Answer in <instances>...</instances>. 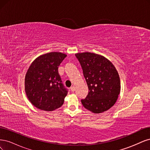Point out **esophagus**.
<instances>
[{
	"label": "esophagus",
	"mask_w": 150,
	"mask_h": 150,
	"mask_svg": "<svg viewBox=\"0 0 150 150\" xmlns=\"http://www.w3.org/2000/svg\"><path fill=\"white\" fill-rule=\"evenodd\" d=\"M70 89H71V91L72 92H74V91H75V87H74V86H72V87H71V88H70Z\"/></svg>",
	"instance_id": "34e87169"
}]
</instances>
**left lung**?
I'll use <instances>...</instances> for the list:
<instances>
[{
  "label": "left lung",
  "instance_id": "8db88e82",
  "mask_svg": "<svg viewBox=\"0 0 150 150\" xmlns=\"http://www.w3.org/2000/svg\"><path fill=\"white\" fill-rule=\"evenodd\" d=\"M82 67L89 92L81 99L83 106L94 113L108 110L115 104L120 93L118 72L112 63L97 54H75Z\"/></svg>",
  "mask_w": 150,
  "mask_h": 150
}]
</instances>
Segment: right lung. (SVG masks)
I'll use <instances>...</instances> for the list:
<instances>
[{
	"mask_svg": "<svg viewBox=\"0 0 150 150\" xmlns=\"http://www.w3.org/2000/svg\"><path fill=\"white\" fill-rule=\"evenodd\" d=\"M66 57V54L57 52L43 54L35 59L27 72V97L39 110L51 111L64 103L68 90L62 83L58 67Z\"/></svg>",
	"mask_w": 150,
	"mask_h": 150,
	"instance_id": "right-lung-1",
	"label": "right lung"
}]
</instances>
